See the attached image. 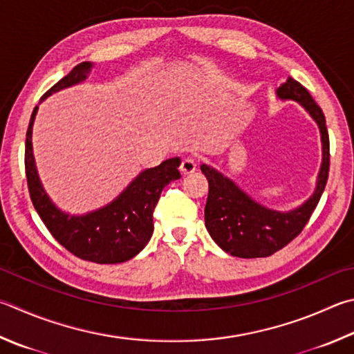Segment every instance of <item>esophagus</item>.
<instances>
[{
	"label": "esophagus",
	"instance_id": "1",
	"mask_svg": "<svg viewBox=\"0 0 354 354\" xmlns=\"http://www.w3.org/2000/svg\"><path fill=\"white\" fill-rule=\"evenodd\" d=\"M196 170V162L194 159H184L181 162V167H179V171L183 173V175H190V173H194Z\"/></svg>",
	"mask_w": 354,
	"mask_h": 354
}]
</instances>
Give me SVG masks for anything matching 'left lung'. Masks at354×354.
<instances>
[{
	"label": "left lung",
	"instance_id": "8db88e82",
	"mask_svg": "<svg viewBox=\"0 0 354 354\" xmlns=\"http://www.w3.org/2000/svg\"><path fill=\"white\" fill-rule=\"evenodd\" d=\"M279 100H294L316 122L322 142V164L313 195L291 210L268 207L246 194L239 184L214 167L201 164L209 181V196L204 209L205 229L224 252L240 259H259L277 252L297 236L316 209L324 194L330 170V139L325 115L306 88L288 77L277 88Z\"/></svg>",
	"mask_w": 354,
	"mask_h": 354
}]
</instances>
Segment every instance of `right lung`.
Here are the masks:
<instances>
[{"mask_svg":"<svg viewBox=\"0 0 354 354\" xmlns=\"http://www.w3.org/2000/svg\"><path fill=\"white\" fill-rule=\"evenodd\" d=\"M93 66L91 62L79 63L43 95L40 104L54 93L85 82ZM37 111L38 106L32 111L26 134V178L34 207L49 232L63 248L82 260L114 265L133 259L151 239L153 210L159 201L160 192L167 184L181 178L178 171L181 159L170 158L158 167L142 170L104 207L83 215H71L57 207L38 175L32 147V128Z\"/></svg>","mask_w":354,"mask_h":354,"instance_id":"1","label":"right lung"}]
</instances>
